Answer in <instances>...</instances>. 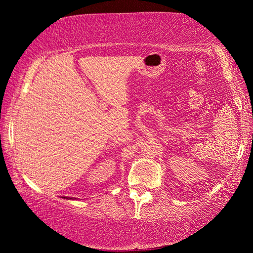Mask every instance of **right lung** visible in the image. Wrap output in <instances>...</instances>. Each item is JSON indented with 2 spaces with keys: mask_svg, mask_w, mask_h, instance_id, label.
Here are the masks:
<instances>
[{
  "mask_svg": "<svg viewBox=\"0 0 253 253\" xmlns=\"http://www.w3.org/2000/svg\"><path fill=\"white\" fill-rule=\"evenodd\" d=\"M64 199H67V200H69V199H76V198H72V197H62Z\"/></svg>",
  "mask_w": 253,
  "mask_h": 253,
  "instance_id": "right-lung-1",
  "label": "right lung"
}]
</instances>
